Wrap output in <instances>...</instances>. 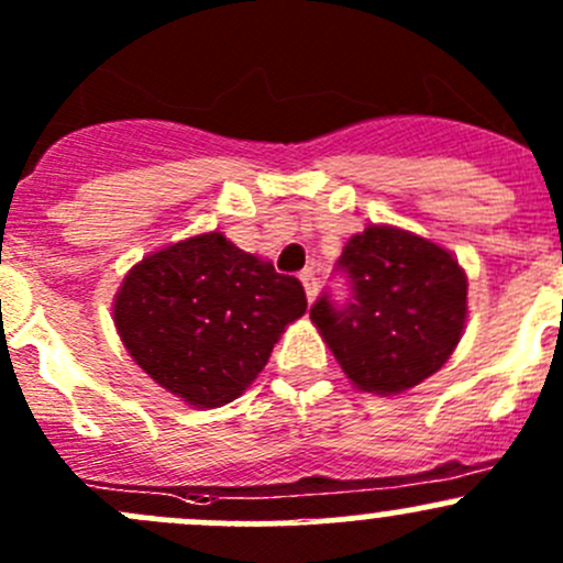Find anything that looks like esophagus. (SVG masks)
I'll list each match as a JSON object with an SVG mask.
<instances>
[{"instance_id": "1", "label": "esophagus", "mask_w": 563, "mask_h": 563, "mask_svg": "<svg viewBox=\"0 0 563 563\" xmlns=\"http://www.w3.org/2000/svg\"><path fill=\"white\" fill-rule=\"evenodd\" d=\"M299 280H302L305 294H308V299H310V302H313L316 294H318V277H316V272H313V269L299 272Z\"/></svg>"}]
</instances>
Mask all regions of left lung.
<instances>
[{"mask_svg":"<svg viewBox=\"0 0 563 563\" xmlns=\"http://www.w3.org/2000/svg\"><path fill=\"white\" fill-rule=\"evenodd\" d=\"M334 272L349 297L323 291L310 318L356 387L397 395L450 360L468 294L452 253L408 231L371 225L351 236Z\"/></svg>","mask_w":563,"mask_h":563,"instance_id":"obj_1","label":"left lung"}]
</instances>
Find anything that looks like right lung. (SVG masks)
<instances>
[{
	"instance_id": "right-lung-1",
	"label": "right lung",
	"mask_w": 563,
	"mask_h": 563,
	"mask_svg": "<svg viewBox=\"0 0 563 563\" xmlns=\"http://www.w3.org/2000/svg\"><path fill=\"white\" fill-rule=\"evenodd\" d=\"M305 310L297 277L212 231L135 264L113 321L130 356L163 389L196 408H218L247 389L286 323Z\"/></svg>"
}]
</instances>
